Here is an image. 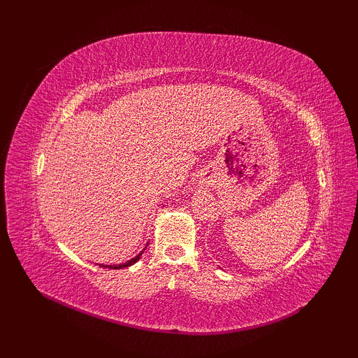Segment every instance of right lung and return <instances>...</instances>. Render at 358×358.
<instances>
[{
  "label": "right lung",
  "instance_id": "obj_1",
  "mask_svg": "<svg viewBox=\"0 0 358 358\" xmlns=\"http://www.w3.org/2000/svg\"><path fill=\"white\" fill-rule=\"evenodd\" d=\"M142 254H143V251L140 252L138 255H136L133 259H129V262H127V263H124V264H113V266H106V264H100V267H109V268H122V267H128V266H133L136 262H138L140 259V257H142Z\"/></svg>",
  "mask_w": 358,
  "mask_h": 358
}]
</instances>
